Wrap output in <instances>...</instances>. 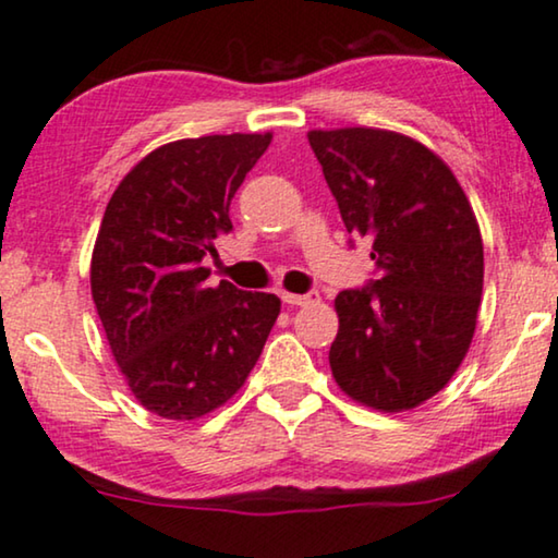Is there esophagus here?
<instances>
[{"instance_id":"1","label":"esophagus","mask_w":558,"mask_h":558,"mask_svg":"<svg viewBox=\"0 0 558 558\" xmlns=\"http://www.w3.org/2000/svg\"><path fill=\"white\" fill-rule=\"evenodd\" d=\"M283 303H288V306H311V303H318V293H283Z\"/></svg>"}]
</instances>
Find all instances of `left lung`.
Wrapping results in <instances>:
<instances>
[{
    "instance_id": "1",
    "label": "left lung",
    "mask_w": 558,
    "mask_h": 558,
    "mask_svg": "<svg viewBox=\"0 0 558 558\" xmlns=\"http://www.w3.org/2000/svg\"><path fill=\"white\" fill-rule=\"evenodd\" d=\"M349 234L373 240L380 278L341 291L331 375L356 403L411 411L444 390L472 344L485 278L470 198L439 155L377 128L311 130Z\"/></svg>"
}]
</instances>
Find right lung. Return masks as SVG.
<instances>
[{
  "label": "right lung",
  "mask_w": 558,
  "mask_h": 558,
  "mask_svg": "<svg viewBox=\"0 0 558 558\" xmlns=\"http://www.w3.org/2000/svg\"><path fill=\"white\" fill-rule=\"evenodd\" d=\"M270 140L234 132L160 145L104 211L92 299L132 396L162 418L193 421L225 405L280 314L278 295L209 286L202 265L232 229L229 204Z\"/></svg>",
  "instance_id": "obj_1"
}]
</instances>
